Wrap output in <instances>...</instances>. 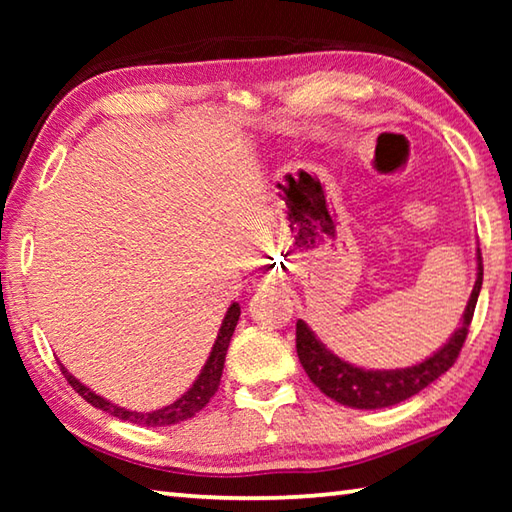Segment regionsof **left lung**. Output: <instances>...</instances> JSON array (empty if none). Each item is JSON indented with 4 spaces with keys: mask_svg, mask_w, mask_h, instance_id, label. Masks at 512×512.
Segmentation results:
<instances>
[{
    "mask_svg": "<svg viewBox=\"0 0 512 512\" xmlns=\"http://www.w3.org/2000/svg\"><path fill=\"white\" fill-rule=\"evenodd\" d=\"M483 284V264L481 250H476V282L463 311L461 325L449 336L443 348L436 350L420 363L409 368L395 370H368L359 368L354 363L343 361L341 357L327 348V345L311 332L305 320L296 323V350L302 368L309 379L320 388V393L332 397L334 402L350 409H386V406L400 404L409 397L418 395L422 388H427L431 381L454 366V361L461 352L467 329H470L476 300H479Z\"/></svg>",
    "mask_w": 512,
    "mask_h": 512,
    "instance_id": "left-lung-1",
    "label": "left lung"
}]
</instances>
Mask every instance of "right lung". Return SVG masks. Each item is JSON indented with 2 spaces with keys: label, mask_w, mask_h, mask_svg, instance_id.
Returning <instances> with one entry per match:
<instances>
[{
  "label": "right lung",
  "mask_w": 512,
  "mask_h": 512,
  "mask_svg": "<svg viewBox=\"0 0 512 512\" xmlns=\"http://www.w3.org/2000/svg\"><path fill=\"white\" fill-rule=\"evenodd\" d=\"M241 316V307L239 302H232L225 311L223 316V323L219 334H216V341L212 345V352L210 357H207L205 366L201 370V375L194 379V384L187 388V393H183L178 397L176 402L169 404V406H162V409H155L149 413H140V411H131V409H124V406H117L112 404L106 397L97 395L94 391H90L88 386L81 384L79 379H76L72 372H67L65 366H60L63 370L65 379L72 384V388L76 393H79L85 402H90L92 406H97V409L106 411L110 415H115L119 420H128L133 424H142V427H169V424H178L183 420L194 418V415L203 409V406L212 400V395L216 393V388L221 384V375H223V363H225V354H228V345L232 334H235V327H237V320Z\"/></svg>",
  "instance_id": "right-lung-1"
}]
</instances>
